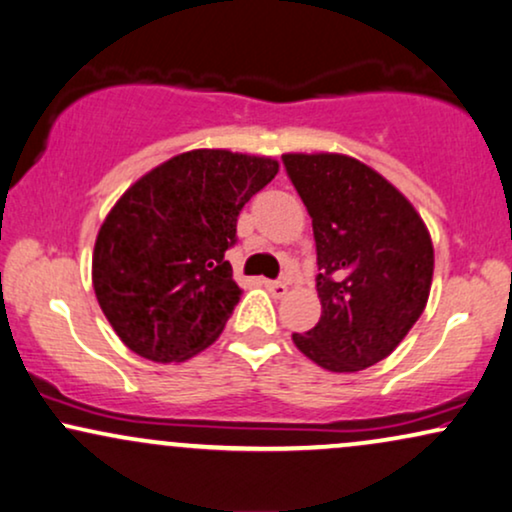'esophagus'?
Wrapping results in <instances>:
<instances>
[{
	"label": "esophagus",
	"mask_w": 512,
	"mask_h": 512,
	"mask_svg": "<svg viewBox=\"0 0 512 512\" xmlns=\"http://www.w3.org/2000/svg\"><path fill=\"white\" fill-rule=\"evenodd\" d=\"M262 283H264V288H267L274 297H286V293H288V286H286V283H281V281H262Z\"/></svg>",
	"instance_id": "esophagus-1"
}]
</instances>
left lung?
Listing matches in <instances>:
<instances>
[{"label":"left lung","mask_w":512,"mask_h":512,"mask_svg":"<svg viewBox=\"0 0 512 512\" xmlns=\"http://www.w3.org/2000/svg\"><path fill=\"white\" fill-rule=\"evenodd\" d=\"M316 241L321 319L293 333L333 373L378 364L397 349L430 297L435 250L416 208L373 167L342 153H286Z\"/></svg>","instance_id":"left-lung-1"}]
</instances>
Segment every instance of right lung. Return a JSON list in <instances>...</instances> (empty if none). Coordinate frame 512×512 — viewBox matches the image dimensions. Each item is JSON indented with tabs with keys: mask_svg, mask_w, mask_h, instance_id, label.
<instances>
[{
	"mask_svg": "<svg viewBox=\"0 0 512 512\" xmlns=\"http://www.w3.org/2000/svg\"><path fill=\"white\" fill-rule=\"evenodd\" d=\"M276 172L274 158L196 148L122 193L96 236L92 283L134 354L186 361L219 338L243 295L224 252L243 205Z\"/></svg>",
	"mask_w": 512,
	"mask_h": 512,
	"instance_id": "1",
	"label": "right lung"
}]
</instances>
